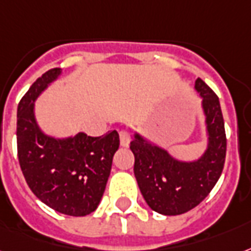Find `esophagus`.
Here are the masks:
<instances>
[{
  "mask_svg": "<svg viewBox=\"0 0 251 251\" xmlns=\"http://www.w3.org/2000/svg\"><path fill=\"white\" fill-rule=\"evenodd\" d=\"M120 142H121L122 147H127L130 145V134L126 130L120 131Z\"/></svg>",
  "mask_w": 251,
  "mask_h": 251,
  "instance_id": "obj_1",
  "label": "esophagus"
}]
</instances>
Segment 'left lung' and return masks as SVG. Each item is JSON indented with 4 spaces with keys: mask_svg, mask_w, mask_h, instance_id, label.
<instances>
[{
    "mask_svg": "<svg viewBox=\"0 0 251 251\" xmlns=\"http://www.w3.org/2000/svg\"><path fill=\"white\" fill-rule=\"evenodd\" d=\"M201 99L206 146L201 155L181 160L135 131L133 151L134 175L147 205L160 215H183L208 196L221 176L226 154V137L219 97L201 79L195 81Z\"/></svg>",
    "mask_w": 251,
    "mask_h": 251,
    "instance_id": "1",
    "label": "left lung"
}]
</instances>
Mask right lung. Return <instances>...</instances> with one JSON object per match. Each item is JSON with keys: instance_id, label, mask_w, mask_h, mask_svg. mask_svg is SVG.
<instances>
[{"instance_id": "add662e5", "label": "right lung", "mask_w": 251, "mask_h": 251, "mask_svg": "<svg viewBox=\"0 0 251 251\" xmlns=\"http://www.w3.org/2000/svg\"><path fill=\"white\" fill-rule=\"evenodd\" d=\"M62 74V68L47 71L19 102L18 159L36 198L59 213L81 217L95 212L100 204L120 137L113 130L101 137L79 131L59 138L42 130L35 116V101Z\"/></svg>"}]
</instances>
